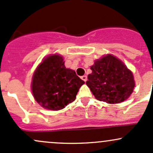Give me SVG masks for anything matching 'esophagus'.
Wrapping results in <instances>:
<instances>
[{"mask_svg": "<svg viewBox=\"0 0 153 153\" xmlns=\"http://www.w3.org/2000/svg\"><path fill=\"white\" fill-rule=\"evenodd\" d=\"M82 79L84 80V81H85V82H87V76H86V75H84V76H82Z\"/></svg>", "mask_w": 153, "mask_h": 153, "instance_id": "34e87169", "label": "esophagus"}]
</instances>
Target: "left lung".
I'll list each match as a JSON object with an SVG mask.
<instances>
[{"instance_id": "left-lung-1", "label": "left lung", "mask_w": 153, "mask_h": 153, "mask_svg": "<svg viewBox=\"0 0 153 153\" xmlns=\"http://www.w3.org/2000/svg\"><path fill=\"white\" fill-rule=\"evenodd\" d=\"M86 84L95 98L110 104L120 103L133 92L135 82L132 72L121 60L108 54L96 60L90 67Z\"/></svg>"}]
</instances>
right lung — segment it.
<instances>
[{"instance_id": "right-lung-1", "label": "right lung", "mask_w": 153, "mask_h": 153, "mask_svg": "<svg viewBox=\"0 0 153 153\" xmlns=\"http://www.w3.org/2000/svg\"><path fill=\"white\" fill-rule=\"evenodd\" d=\"M85 82L74 70L66 68L60 55L48 56L32 76V91L35 100L44 108L58 111L74 101Z\"/></svg>"}]
</instances>
